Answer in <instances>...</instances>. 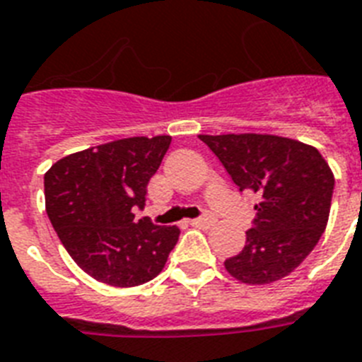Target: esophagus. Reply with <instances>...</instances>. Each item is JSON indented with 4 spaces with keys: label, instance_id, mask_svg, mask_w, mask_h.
<instances>
[{
    "label": "esophagus",
    "instance_id": "obj_1",
    "mask_svg": "<svg viewBox=\"0 0 362 362\" xmlns=\"http://www.w3.org/2000/svg\"><path fill=\"white\" fill-rule=\"evenodd\" d=\"M216 221V218L212 214H204V216H199V218H195V220H192L189 223H192L193 227H210L212 223Z\"/></svg>",
    "mask_w": 362,
    "mask_h": 362
}]
</instances>
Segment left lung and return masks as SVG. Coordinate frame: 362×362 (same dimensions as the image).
I'll list each match as a JSON object with an SVG mask.
<instances>
[{"label":"left lung","mask_w":362,"mask_h":362,"mask_svg":"<svg viewBox=\"0 0 362 362\" xmlns=\"http://www.w3.org/2000/svg\"><path fill=\"white\" fill-rule=\"evenodd\" d=\"M240 192L257 193L242 252L226 269L244 284L280 280L308 257L325 231L334 176L314 146L276 135H199Z\"/></svg>","instance_id":"1"}]
</instances>
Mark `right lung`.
Instances as JSON below:
<instances>
[{"label": "right lung", "mask_w": 362, "mask_h": 362, "mask_svg": "<svg viewBox=\"0 0 362 362\" xmlns=\"http://www.w3.org/2000/svg\"><path fill=\"white\" fill-rule=\"evenodd\" d=\"M169 135L131 136L59 159L45 175L50 223L86 274L116 287L146 284L163 270L180 229L135 221Z\"/></svg>", "instance_id": "right-lung-1"}]
</instances>
